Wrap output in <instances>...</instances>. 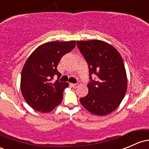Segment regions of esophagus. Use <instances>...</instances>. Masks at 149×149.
Instances as JSON below:
<instances>
[{
    "instance_id": "1",
    "label": "esophagus",
    "mask_w": 149,
    "mask_h": 149,
    "mask_svg": "<svg viewBox=\"0 0 149 149\" xmlns=\"http://www.w3.org/2000/svg\"><path fill=\"white\" fill-rule=\"evenodd\" d=\"M70 85H71L72 87L75 88V87H77V86H78V84H72V83H71V84H70Z\"/></svg>"
}]
</instances>
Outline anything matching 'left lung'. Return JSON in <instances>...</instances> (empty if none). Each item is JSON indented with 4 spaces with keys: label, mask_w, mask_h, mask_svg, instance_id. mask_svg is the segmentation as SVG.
<instances>
[{
    "label": "left lung",
    "mask_w": 149,
    "mask_h": 149,
    "mask_svg": "<svg viewBox=\"0 0 149 149\" xmlns=\"http://www.w3.org/2000/svg\"><path fill=\"white\" fill-rule=\"evenodd\" d=\"M79 51L87 62L90 81L87 95L79 99L90 113L105 116L114 111L125 96L127 77L119 52L104 41H77ZM92 74L97 76L92 79Z\"/></svg>",
    "instance_id": "1"
}]
</instances>
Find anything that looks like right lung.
<instances>
[{"instance_id":"add662e5","label":"right lung","mask_w":149,"mask_h":149,"mask_svg":"<svg viewBox=\"0 0 149 149\" xmlns=\"http://www.w3.org/2000/svg\"><path fill=\"white\" fill-rule=\"evenodd\" d=\"M76 42H49L38 47L29 56L21 73L20 89L27 103L42 113L53 110L62 101L69 83L59 81L57 67L62 57L72 50ZM58 80L52 83L54 76Z\"/></svg>"}]
</instances>
